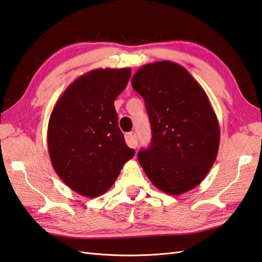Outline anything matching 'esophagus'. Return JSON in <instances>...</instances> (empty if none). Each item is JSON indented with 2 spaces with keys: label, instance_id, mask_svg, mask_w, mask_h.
<instances>
[{
  "label": "esophagus",
  "instance_id": "esophagus-1",
  "mask_svg": "<svg viewBox=\"0 0 262 262\" xmlns=\"http://www.w3.org/2000/svg\"><path fill=\"white\" fill-rule=\"evenodd\" d=\"M125 142L126 144L130 146V148H137L138 145V140H137V135L135 132H129L125 135Z\"/></svg>",
  "mask_w": 262,
  "mask_h": 262
}]
</instances>
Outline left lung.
Instances as JSON below:
<instances>
[{
	"mask_svg": "<svg viewBox=\"0 0 262 262\" xmlns=\"http://www.w3.org/2000/svg\"><path fill=\"white\" fill-rule=\"evenodd\" d=\"M142 95L152 129L138 160L150 181L168 194L199 186L213 165L220 126L207 93L187 69L171 61L140 68L131 81Z\"/></svg>",
	"mask_w": 262,
	"mask_h": 262,
	"instance_id": "1",
	"label": "left lung"
}]
</instances>
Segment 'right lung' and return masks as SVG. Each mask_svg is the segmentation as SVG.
<instances>
[{"label": "right lung", "mask_w": 262, "mask_h": 262, "mask_svg": "<svg viewBox=\"0 0 262 262\" xmlns=\"http://www.w3.org/2000/svg\"><path fill=\"white\" fill-rule=\"evenodd\" d=\"M130 76V68L92 70L67 88L51 113V162L61 180L81 195L106 192L135 156L119 129L114 107Z\"/></svg>", "instance_id": "right-lung-1"}]
</instances>
